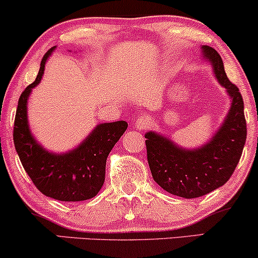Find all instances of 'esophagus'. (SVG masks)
I'll list each match as a JSON object with an SVG mask.
<instances>
[{
  "label": "esophagus",
  "instance_id": "obj_1",
  "mask_svg": "<svg viewBox=\"0 0 258 258\" xmlns=\"http://www.w3.org/2000/svg\"><path fill=\"white\" fill-rule=\"evenodd\" d=\"M149 125V119L147 116H139L137 120L135 121V126L136 130L138 131H142V130H145Z\"/></svg>",
  "mask_w": 258,
  "mask_h": 258
}]
</instances>
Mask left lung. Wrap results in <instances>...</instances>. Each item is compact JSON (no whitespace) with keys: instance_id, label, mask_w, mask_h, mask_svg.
Here are the masks:
<instances>
[{"instance_id":"1","label":"left lung","mask_w":258,"mask_h":258,"mask_svg":"<svg viewBox=\"0 0 258 258\" xmlns=\"http://www.w3.org/2000/svg\"><path fill=\"white\" fill-rule=\"evenodd\" d=\"M203 57L212 62L219 83L232 99L225 121L207 144L182 149L156 132L145 133L148 163L155 181L163 190L182 198H197L225 185L233 174L246 141L244 102L239 89L229 82L219 52L202 46Z\"/></svg>"}]
</instances>
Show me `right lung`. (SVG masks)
<instances>
[{"label": "right lung", "mask_w": 258, "mask_h": 258, "mask_svg": "<svg viewBox=\"0 0 258 258\" xmlns=\"http://www.w3.org/2000/svg\"><path fill=\"white\" fill-rule=\"evenodd\" d=\"M56 46L46 51L39 72L21 94L15 113L13 139L24 169L45 196L62 202H80L95 197L103 186L105 162L127 128L126 121L97 125L79 147L64 154L45 150L30 131L27 99L44 74L45 62Z\"/></svg>", "instance_id": "1"}]
</instances>
